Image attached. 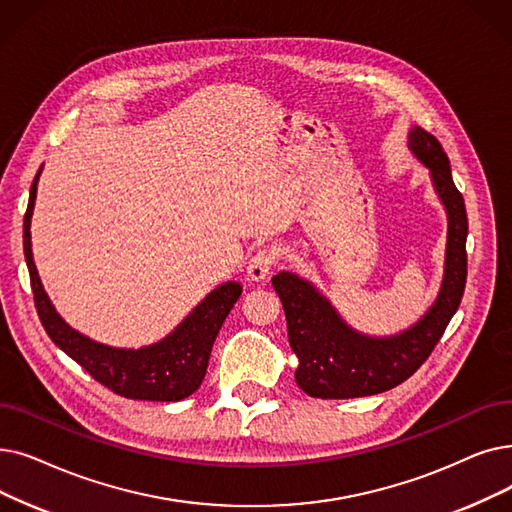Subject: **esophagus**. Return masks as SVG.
<instances>
[{
    "instance_id": "esophagus-1",
    "label": "esophagus",
    "mask_w": 512,
    "mask_h": 512,
    "mask_svg": "<svg viewBox=\"0 0 512 512\" xmlns=\"http://www.w3.org/2000/svg\"><path fill=\"white\" fill-rule=\"evenodd\" d=\"M274 263H276L274 251H270V249H259V251L251 257V261H249V265H247V274H249V278L255 280V282L265 280V278L270 276V272H272V268H274Z\"/></svg>"
}]
</instances>
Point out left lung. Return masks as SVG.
Masks as SVG:
<instances>
[{"mask_svg":"<svg viewBox=\"0 0 512 512\" xmlns=\"http://www.w3.org/2000/svg\"><path fill=\"white\" fill-rule=\"evenodd\" d=\"M408 148L429 169L433 188L448 213L446 270L439 295L410 328L391 337H368L353 330L309 280L293 272L274 276L272 286L284 307L288 343L299 358L295 379L311 397H366L404 383L425 364L462 301L469 234L464 198L454 186L448 154L435 136L414 125Z\"/></svg>","mask_w":512,"mask_h":512,"instance_id":"obj_1","label":"left lung"}]
</instances>
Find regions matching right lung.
I'll return each mask as SVG.
<instances>
[{
    "instance_id": "right-lung-1",
    "label": "right lung",
    "mask_w": 512,
    "mask_h": 512,
    "mask_svg": "<svg viewBox=\"0 0 512 512\" xmlns=\"http://www.w3.org/2000/svg\"><path fill=\"white\" fill-rule=\"evenodd\" d=\"M37 171L29 207L22 226V247L31 276L37 316L46 328L48 337L75 360L81 368L113 393L127 399H148V402H180L201 387L209 366L211 347L217 332L238 301L242 286L238 282H224L198 303L186 320L177 326L163 341L140 347L119 349L108 347L90 337L81 335L66 324L39 280L33 251H31V215L37 196Z\"/></svg>"
}]
</instances>
